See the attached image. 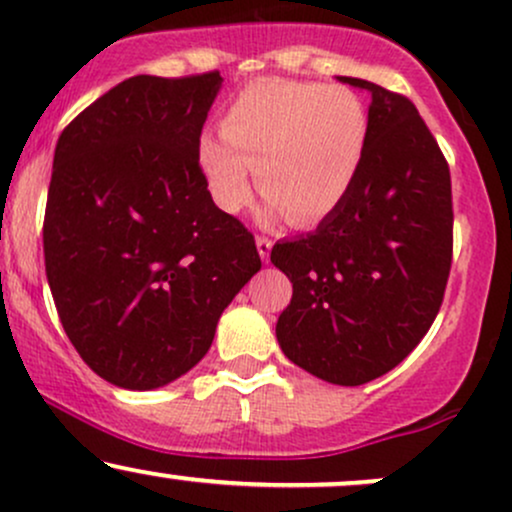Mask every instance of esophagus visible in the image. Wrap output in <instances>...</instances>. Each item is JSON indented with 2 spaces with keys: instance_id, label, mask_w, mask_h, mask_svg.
I'll return each instance as SVG.
<instances>
[{
  "instance_id": "1",
  "label": "esophagus",
  "mask_w": 512,
  "mask_h": 512,
  "mask_svg": "<svg viewBox=\"0 0 512 512\" xmlns=\"http://www.w3.org/2000/svg\"><path fill=\"white\" fill-rule=\"evenodd\" d=\"M257 252H260V257H262V262H269V252H272V238H267V236H257Z\"/></svg>"
}]
</instances>
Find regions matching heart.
<instances>
[{"label": "heart", "instance_id": "obj_1", "mask_svg": "<svg viewBox=\"0 0 512 512\" xmlns=\"http://www.w3.org/2000/svg\"><path fill=\"white\" fill-rule=\"evenodd\" d=\"M368 134V108L351 88L257 79L228 101L221 137H199L197 161L219 209L233 214L248 204L255 168L269 209L308 228L349 195Z\"/></svg>", "mask_w": 512, "mask_h": 512}]
</instances>
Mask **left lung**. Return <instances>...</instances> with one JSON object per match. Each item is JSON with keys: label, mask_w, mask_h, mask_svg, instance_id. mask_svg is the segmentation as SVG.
I'll return each instance as SVG.
<instances>
[{"label": "left lung", "mask_w": 512, "mask_h": 512, "mask_svg": "<svg viewBox=\"0 0 512 512\" xmlns=\"http://www.w3.org/2000/svg\"><path fill=\"white\" fill-rule=\"evenodd\" d=\"M339 81L373 96L368 149L349 195L317 231L272 248L293 284L276 339L317 378L363 385L404 361L443 305L452 187L448 161L407 96Z\"/></svg>", "instance_id": "left-lung-1"}]
</instances>
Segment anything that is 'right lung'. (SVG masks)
Returning <instances> with one entry per match:
<instances>
[{
	"label": "right lung",
	"instance_id": "add662e5",
	"mask_svg": "<svg viewBox=\"0 0 512 512\" xmlns=\"http://www.w3.org/2000/svg\"><path fill=\"white\" fill-rule=\"evenodd\" d=\"M221 81L132 76L57 142L45 274L69 342L117 387L154 390L197 366L262 267L255 236L216 207L197 161Z\"/></svg>",
	"mask_w": 512,
	"mask_h": 512
}]
</instances>
